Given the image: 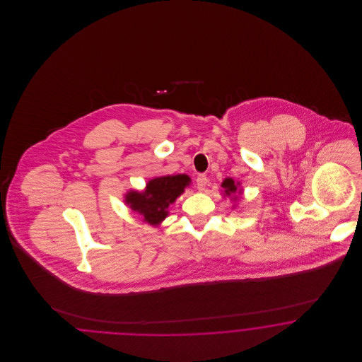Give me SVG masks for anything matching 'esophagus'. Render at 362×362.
I'll list each match as a JSON object with an SVG mask.
<instances>
[{"label": "esophagus", "instance_id": "obj_1", "mask_svg": "<svg viewBox=\"0 0 362 362\" xmlns=\"http://www.w3.org/2000/svg\"><path fill=\"white\" fill-rule=\"evenodd\" d=\"M207 183H209V179H207L206 175H199L197 177V187H198L199 191H204L205 187H206Z\"/></svg>", "mask_w": 362, "mask_h": 362}]
</instances>
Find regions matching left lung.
Wrapping results in <instances>:
<instances>
[{
	"mask_svg": "<svg viewBox=\"0 0 362 362\" xmlns=\"http://www.w3.org/2000/svg\"><path fill=\"white\" fill-rule=\"evenodd\" d=\"M221 187L224 189L223 191V198H230L232 202H238L241 199V194H243V189H241L240 182H235L232 177H225L221 183ZM236 205H233L235 209Z\"/></svg>",
	"mask_w": 362,
	"mask_h": 362,
	"instance_id": "8db88e82",
	"label": "left lung"
}]
</instances>
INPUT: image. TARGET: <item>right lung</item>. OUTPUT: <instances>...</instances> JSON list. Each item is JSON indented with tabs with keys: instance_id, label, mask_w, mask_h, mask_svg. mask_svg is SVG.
I'll list each match as a JSON object with an SVG mask.
<instances>
[{
	"instance_id": "add662e5",
	"label": "right lung",
	"mask_w": 362,
	"mask_h": 362,
	"mask_svg": "<svg viewBox=\"0 0 362 362\" xmlns=\"http://www.w3.org/2000/svg\"><path fill=\"white\" fill-rule=\"evenodd\" d=\"M189 185L191 177L186 173L153 177L141 191L129 189L124 194V204L137 213L145 224L157 228L168 217V209Z\"/></svg>"
}]
</instances>
